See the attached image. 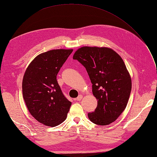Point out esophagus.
<instances>
[{"label": "esophagus", "mask_w": 157, "mask_h": 157, "mask_svg": "<svg viewBox=\"0 0 157 157\" xmlns=\"http://www.w3.org/2000/svg\"><path fill=\"white\" fill-rule=\"evenodd\" d=\"M82 95L80 94V95H78V97L76 98V100L78 101H80L82 100Z\"/></svg>", "instance_id": "1"}]
</instances>
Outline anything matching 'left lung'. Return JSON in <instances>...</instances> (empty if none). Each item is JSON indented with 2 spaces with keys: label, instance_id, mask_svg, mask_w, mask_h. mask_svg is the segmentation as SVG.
<instances>
[{
  "label": "left lung",
  "instance_id": "left-lung-1",
  "mask_svg": "<svg viewBox=\"0 0 157 157\" xmlns=\"http://www.w3.org/2000/svg\"><path fill=\"white\" fill-rule=\"evenodd\" d=\"M85 67L93 84V94L97 106L88 113L91 122L108 125L124 111L131 94V78L123 60L107 47H83L73 55Z\"/></svg>",
  "mask_w": 157,
  "mask_h": 157
}]
</instances>
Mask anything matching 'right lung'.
<instances>
[{
	"label": "right lung",
	"instance_id": "1",
	"mask_svg": "<svg viewBox=\"0 0 157 157\" xmlns=\"http://www.w3.org/2000/svg\"><path fill=\"white\" fill-rule=\"evenodd\" d=\"M72 49L51 50L30 63L22 79V96L30 114L39 123L55 127L66 119L71 102L64 96L56 80Z\"/></svg>",
	"mask_w": 157,
	"mask_h": 157
}]
</instances>
